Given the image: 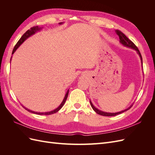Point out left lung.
I'll list each match as a JSON object with an SVG mask.
<instances>
[{
    "label": "left lung",
    "mask_w": 155,
    "mask_h": 155,
    "mask_svg": "<svg viewBox=\"0 0 155 155\" xmlns=\"http://www.w3.org/2000/svg\"><path fill=\"white\" fill-rule=\"evenodd\" d=\"M116 33L117 34V35H118L119 36V39H120V43H121L123 45L127 46V47L131 48H133V49L135 50L136 51H137V53L138 54L139 56L140 57V59H141V61H142V55H141V54H140L138 48L137 47V46H136V45H135L130 39H129L127 38V37H126V35H125L124 34H123V33L121 32V31H120V30H116ZM90 104H91V105L92 108L93 109V110H94L97 114H100V115H101V116H116V115H118V114H121V113H122V112H125V111H127V110H129V109H130V108L133 106V105H130V106L129 108H127V109H125V110H122V111H121V112H116V113H110V112H105L101 111V110H99V109H97V108H96L93 105V104H92V102H91V101H90Z\"/></svg>",
    "instance_id": "left-lung-1"
}]
</instances>
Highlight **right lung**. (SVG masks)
Segmentation results:
<instances>
[{
  "instance_id": "obj_1",
  "label": "right lung",
  "mask_w": 155,
  "mask_h": 155,
  "mask_svg": "<svg viewBox=\"0 0 155 155\" xmlns=\"http://www.w3.org/2000/svg\"><path fill=\"white\" fill-rule=\"evenodd\" d=\"M59 24L61 25V24H63V22H60ZM41 29H42V28L39 27L38 26H37L32 27V28H30V30H27V31L25 33V34L22 35V36L21 37V39H20L19 40H18V41L17 42V44L15 45V47H14V48H13V50L12 54H14V52H15V50L18 48V46H19L26 39L28 38V37H30L31 35H34V34H35V33H36L37 31H40ZM11 59H12V58H11ZM10 61H11V59H10ZM68 92H69V90L67 91V93H66V94H65V96H64V99H63V100L61 104V105H60L58 108H56V109H55V110H52V111L46 112H34V111H32V110H31L28 109L27 108L25 107L24 106H22V107H24L26 110H28V112H32V113H34V114H39V115H50V114H52L55 113V112H58L61 109L62 107L64 105L65 101H66V100H67V99L68 94Z\"/></svg>"
}]
</instances>
